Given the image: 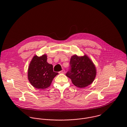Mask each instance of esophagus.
<instances>
[{"label": "esophagus", "mask_w": 127, "mask_h": 127, "mask_svg": "<svg viewBox=\"0 0 127 127\" xmlns=\"http://www.w3.org/2000/svg\"><path fill=\"white\" fill-rule=\"evenodd\" d=\"M60 73H62V74H64L65 73V71L64 69H63L62 70H61V71L59 72Z\"/></svg>", "instance_id": "1"}]
</instances>
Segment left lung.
<instances>
[{
    "mask_svg": "<svg viewBox=\"0 0 127 127\" xmlns=\"http://www.w3.org/2000/svg\"><path fill=\"white\" fill-rule=\"evenodd\" d=\"M70 65V69L66 75L71 79L74 85L84 88L93 82L96 76V69L93 62L86 55L72 56Z\"/></svg>",
    "mask_w": 127,
    "mask_h": 127,
    "instance_id": "8db88e82",
    "label": "left lung"
}]
</instances>
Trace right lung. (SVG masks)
Segmentation results:
<instances>
[{
	"label": "right lung",
	"mask_w": 127,
	"mask_h": 127,
	"mask_svg": "<svg viewBox=\"0 0 127 127\" xmlns=\"http://www.w3.org/2000/svg\"><path fill=\"white\" fill-rule=\"evenodd\" d=\"M46 54L40 57L34 55L28 68V79L34 87L37 89H45L49 87L54 78L58 74L53 71L52 64L47 62Z\"/></svg>",
	"instance_id": "add662e5"
}]
</instances>
